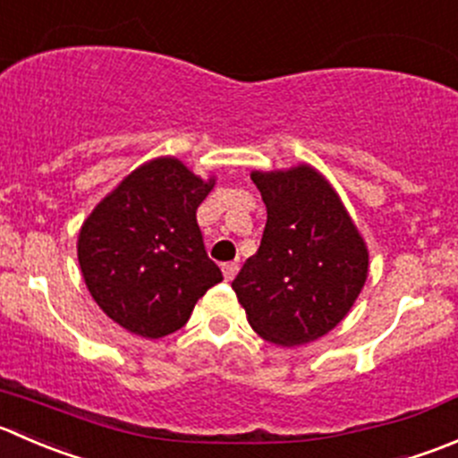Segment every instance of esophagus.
Returning a JSON list of instances; mask_svg holds the SVG:
<instances>
[{
  "label": "esophagus",
  "mask_w": 458,
  "mask_h": 458,
  "mask_svg": "<svg viewBox=\"0 0 458 458\" xmlns=\"http://www.w3.org/2000/svg\"><path fill=\"white\" fill-rule=\"evenodd\" d=\"M221 270H224V277L225 282H233L234 275L239 273V264H234V261H228V264L221 266Z\"/></svg>",
  "instance_id": "esophagus-1"
}]
</instances>
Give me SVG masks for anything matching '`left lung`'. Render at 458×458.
I'll list each match as a JSON object with an SVG mask.
<instances>
[{"label": "left lung", "mask_w": 458, "mask_h": 458, "mask_svg": "<svg viewBox=\"0 0 458 458\" xmlns=\"http://www.w3.org/2000/svg\"><path fill=\"white\" fill-rule=\"evenodd\" d=\"M266 203L257 255L233 288L248 322L282 347L306 344L331 331L360 295L369 255L337 194L313 167L252 172Z\"/></svg>", "instance_id": "left-lung-1"}]
</instances>
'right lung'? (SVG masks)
Returning a JSON list of instances; mask_svg holds the SVG:
<instances>
[{
    "mask_svg": "<svg viewBox=\"0 0 458 458\" xmlns=\"http://www.w3.org/2000/svg\"><path fill=\"white\" fill-rule=\"evenodd\" d=\"M212 185L176 158H157L131 172L82 224L84 284L123 328L149 340L170 335L224 279L197 224Z\"/></svg>",
    "mask_w": 458,
    "mask_h": 458,
    "instance_id": "add662e5",
    "label": "right lung"
}]
</instances>
